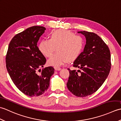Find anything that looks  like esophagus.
I'll list each match as a JSON object with an SVG mask.
<instances>
[{
  "label": "esophagus",
  "instance_id": "1",
  "mask_svg": "<svg viewBox=\"0 0 121 121\" xmlns=\"http://www.w3.org/2000/svg\"><path fill=\"white\" fill-rule=\"evenodd\" d=\"M54 68H55L56 71H60V70H61V68L58 67V66H55V67Z\"/></svg>",
  "mask_w": 121,
  "mask_h": 121
}]
</instances>
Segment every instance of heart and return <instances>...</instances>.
Masks as SVG:
<instances>
[{
    "instance_id": "1",
    "label": "heart",
    "mask_w": 121,
    "mask_h": 121,
    "mask_svg": "<svg viewBox=\"0 0 121 121\" xmlns=\"http://www.w3.org/2000/svg\"><path fill=\"white\" fill-rule=\"evenodd\" d=\"M50 38L43 39L39 43V50L43 56L49 57L48 65L52 66H61L74 61L78 57L83 49L84 41L82 37L76 35L70 30H61L52 32Z\"/></svg>"
}]
</instances>
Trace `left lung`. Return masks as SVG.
Instances as JSON below:
<instances>
[{"label":"left lung","mask_w":121,"mask_h":121,"mask_svg":"<svg viewBox=\"0 0 121 121\" xmlns=\"http://www.w3.org/2000/svg\"><path fill=\"white\" fill-rule=\"evenodd\" d=\"M78 33L84 35L86 40L83 52L73 64L81 71L68 69L70 76L66 86L74 95L84 97L94 94L107 79L111 66V54L106 43L96 34L85 30Z\"/></svg>","instance_id":"left-lung-1"}]
</instances>
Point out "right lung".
<instances>
[{
    "instance_id": "obj_1",
    "label": "right lung",
    "mask_w": 121,
    "mask_h": 121,
    "mask_svg": "<svg viewBox=\"0 0 121 121\" xmlns=\"http://www.w3.org/2000/svg\"><path fill=\"white\" fill-rule=\"evenodd\" d=\"M45 30L43 26H34L15 35L7 53L6 68L12 82L20 91L30 97L45 93L55 72L52 66L43 69L40 73L37 72L46 62L37 46Z\"/></svg>"
}]
</instances>
